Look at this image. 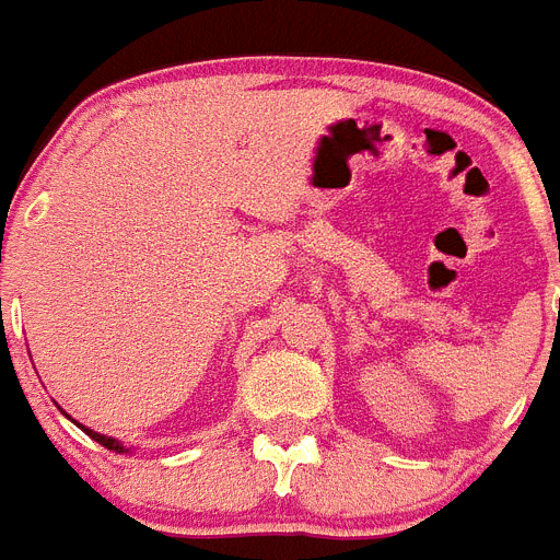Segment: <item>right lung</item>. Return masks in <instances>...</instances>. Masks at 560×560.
I'll return each instance as SVG.
<instances>
[{
    "mask_svg": "<svg viewBox=\"0 0 560 560\" xmlns=\"http://www.w3.org/2000/svg\"><path fill=\"white\" fill-rule=\"evenodd\" d=\"M80 429H83V425H80ZM85 434H89L91 440H97L100 445H106V448H112V452H129V448H122L120 443H117V440H112V438H103V434H97V431H91V429H83Z\"/></svg>",
    "mask_w": 560,
    "mask_h": 560,
    "instance_id": "right-lung-1",
    "label": "right lung"
}]
</instances>
